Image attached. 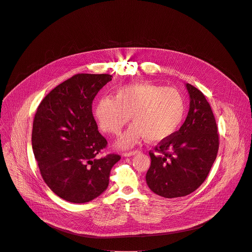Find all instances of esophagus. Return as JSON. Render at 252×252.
Returning <instances> with one entry per match:
<instances>
[{"instance_id":"1","label":"esophagus","mask_w":252,"mask_h":252,"mask_svg":"<svg viewBox=\"0 0 252 252\" xmlns=\"http://www.w3.org/2000/svg\"><path fill=\"white\" fill-rule=\"evenodd\" d=\"M139 150H132V151H127V152H124L123 155L124 156H131V155H134L136 153H138Z\"/></svg>"}]
</instances>
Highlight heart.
I'll use <instances>...</instances> for the list:
<instances>
[{
	"label": "heart",
	"mask_w": 252,
	"mask_h": 252,
	"mask_svg": "<svg viewBox=\"0 0 252 252\" xmlns=\"http://www.w3.org/2000/svg\"><path fill=\"white\" fill-rule=\"evenodd\" d=\"M182 95L173 88L153 84H129L117 89L115 96L99 99L94 107L101 129L118 135L132 116L133 124L119 140L120 146L130 147L145 137L150 142L171 136L185 116Z\"/></svg>",
	"instance_id": "heart-1"
}]
</instances>
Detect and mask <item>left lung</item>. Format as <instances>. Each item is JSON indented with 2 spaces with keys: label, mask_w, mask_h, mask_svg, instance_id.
<instances>
[{
  "label": "left lung",
  "mask_w": 252,
  "mask_h": 252,
  "mask_svg": "<svg viewBox=\"0 0 252 252\" xmlns=\"http://www.w3.org/2000/svg\"><path fill=\"white\" fill-rule=\"evenodd\" d=\"M190 109L186 121L171 136L149 151L146 183L164 198L187 196L208 177L217 158L220 138L212 108L205 95L186 84Z\"/></svg>",
  "instance_id": "left-lung-1"
}]
</instances>
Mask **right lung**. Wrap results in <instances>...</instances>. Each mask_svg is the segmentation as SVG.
Returning <instances> with one entry per match:
<instances>
[{"mask_svg":"<svg viewBox=\"0 0 252 252\" xmlns=\"http://www.w3.org/2000/svg\"><path fill=\"white\" fill-rule=\"evenodd\" d=\"M110 74L79 73L59 84L40 102L32 124V143L42 179L61 199L82 204L109 186L117 153L100 157L108 145L92 112Z\"/></svg>","mask_w":252,"mask_h":252,"instance_id":"right-lung-1","label":"right lung"}]
</instances>
